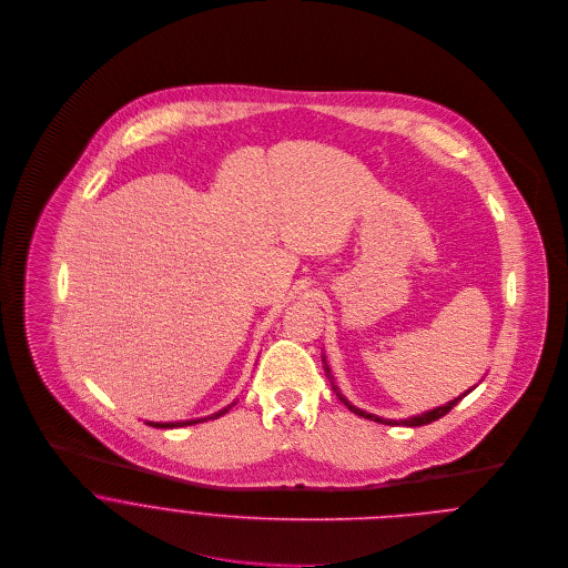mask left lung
Listing matches in <instances>:
<instances>
[{
  "instance_id": "left-lung-1",
  "label": "left lung",
  "mask_w": 568,
  "mask_h": 568,
  "mask_svg": "<svg viewBox=\"0 0 568 568\" xmlns=\"http://www.w3.org/2000/svg\"><path fill=\"white\" fill-rule=\"evenodd\" d=\"M325 372L329 374V369H327V365H325ZM332 389L336 392V396L341 398V403H345L347 408L352 410V413H356V415H361V417H367V419H374V422H381V424H389V426H396V424H405V426H424V424H430V422H435V419H439V417H444L453 406L457 405L466 394H470V392H466L464 396H459V398H455V400H450L448 405L437 406V408H433V410H426V413H422V415H415V417H408V419H403V422H396V419H383V417H376V415H372V413H365L363 408H356L354 405H349L343 396H341V392L332 385Z\"/></svg>"
}]
</instances>
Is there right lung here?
Here are the masks:
<instances>
[{
    "instance_id": "obj_1",
    "label": "right lung",
    "mask_w": 568,
    "mask_h": 568,
    "mask_svg": "<svg viewBox=\"0 0 568 568\" xmlns=\"http://www.w3.org/2000/svg\"><path fill=\"white\" fill-rule=\"evenodd\" d=\"M230 408V406H227ZM227 408H223V410H219L216 415H212V419L214 417H221V415H225L227 413ZM196 422H205V419H187V422H163V424H155V422H149L151 426H158V428H174V426H190V424H196Z\"/></svg>"
}]
</instances>
